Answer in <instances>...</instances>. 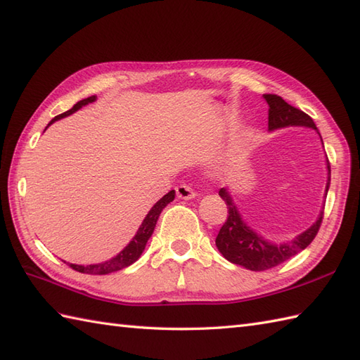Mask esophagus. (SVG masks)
I'll return each mask as SVG.
<instances>
[{
	"mask_svg": "<svg viewBox=\"0 0 360 360\" xmlns=\"http://www.w3.org/2000/svg\"><path fill=\"white\" fill-rule=\"evenodd\" d=\"M176 195L179 199H193L196 196V191L187 184H179L176 187Z\"/></svg>",
	"mask_w": 360,
	"mask_h": 360,
	"instance_id": "esophagus-1",
	"label": "esophagus"
}]
</instances>
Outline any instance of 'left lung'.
Returning <instances> with one entry per match:
<instances>
[{"instance_id":"1","label":"left lung","mask_w":360,"mask_h":360,"mask_svg":"<svg viewBox=\"0 0 360 360\" xmlns=\"http://www.w3.org/2000/svg\"><path fill=\"white\" fill-rule=\"evenodd\" d=\"M266 104H269V130H276L288 125H304V127H311L314 130L316 124L305 112L290 105L288 103L278 95L265 94L264 95ZM328 181L327 188L330 187V162H328ZM219 196L227 204V221L224 222L218 236H216V247H218L222 256L231 264L245 266L247 270L252 271H264L270 270L273 266L288 261L290 257L296 256L299 252L311 244L316 238L317 231L321 229L323 219V210L321 212L319 218L311 225L310 229L305 230L302 235H299L293 240L283 242V244H271L255 233L248 225L242 221L240 214L238 213L236 205L233 204V199L227 188L219 190Z\"/></svg>"}]
</instances>
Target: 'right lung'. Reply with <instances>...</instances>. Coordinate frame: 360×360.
Returning <instances> with one entry per match:
<instances>
[{"label":"right lung","instance_id":"obj_1","mask_svg":"<svg viewBox=\"0 0 360 360\" xmlns=\"http://www.w3.org/2000/svg\"><path fill=\"white\" fill-rule=\"evenodd\" d=\"M96 99V96H89L86 99H82V101H78L77 104H75L70 110H67L61 115L55 116V118L49 122V125L64 118V116H69L72 113H75L77 110H79V108L82 105H87L89 103H94ZM174 199V190L169 191L165 196H162L158 202L152 207V210L148 212V214L146 216V219L142 221L139 230L136 231L135 238H133L130 240V244L125 247L122 252L115 256L113 259H110V261L107 262H101V264H94V265H75V264H69L73 270H77L79 273H87V274H107V273H113V271H118V270H122L125 269V266L131 265L133 262L138 261V257L141 256V253L144 252L146 248V244L147 240L150 239V236H152V233L156 227V221L158 218H160L161 212L164 210V207H167V204H170L172 200Z\"/></svg>","mask_w":360,"mask_h":360}]
</instances>
